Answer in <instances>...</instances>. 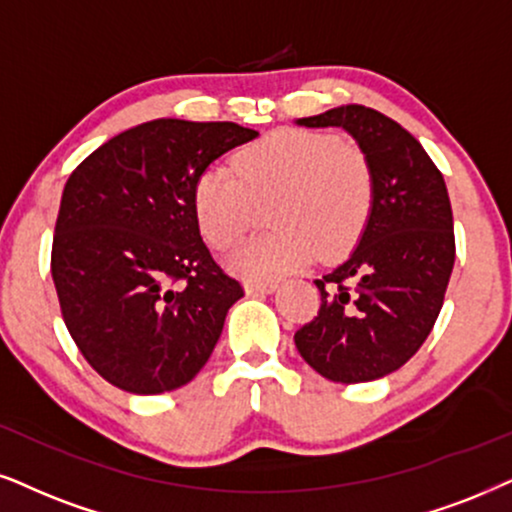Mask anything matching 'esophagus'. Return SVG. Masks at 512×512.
<instances>
[{"mask_svg": "<svg viewBox=\"0 0 512 512\" xmlns=\"http://www.w3.org/2000/svg\"><path fill=\"white\" fill-rule=\"evenodd\" d=\"M276 283L274 281H245V293L248 295H267L274 293Z\"/></svg>", "mask_w": 512, "mask_h": 512, "instance_id": "1", "label": "esophagus"}]
</instances>
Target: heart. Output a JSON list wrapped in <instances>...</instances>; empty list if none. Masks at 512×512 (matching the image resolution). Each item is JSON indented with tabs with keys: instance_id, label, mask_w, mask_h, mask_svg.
Returning <instances> with one entry per match:
<instances>
[{
	"instance_id": "1",
	"label": "heart",
	"mask_w": 512,
	"mask_h": 512,
	"mask_svg": "<svg viewBox=\"0 0 512 512\" xmlns=\"http://www.w3.org/2000/svg\"><path fill=\"white\" fill-rule=\"evenodd\" d=\"M269 234L250 238L229 267L250 281L288 274L316 255L333 260L359 241L373 208V172L352 141L309 129H278L236 155L234 167L212 165L193 189L203 236L217 250L241 241L267 203Z\"/></svg>"
}]
</instances>
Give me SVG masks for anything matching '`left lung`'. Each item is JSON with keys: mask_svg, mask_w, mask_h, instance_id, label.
I'll return each mask as SVG.
<instances>
[{"mask_svg": "<svg viewBox=\"0 0 512 512\" xmlns=\"http://www.w3.org/2000/svg\"><path fill=\"white\" fill-rule=\"evenodd\" d=\"M297 125L352 134L373 172V208L352 255L314 281L319 314L295 347L333 383H368L404 366L435 326L456 260L449 193L418 139L373 108L349 103Z\"/></svg>", "mask_w": 512, "mask_h": 512, "instance_id": "8db88e82", "label": "left lung"}]
</instances>
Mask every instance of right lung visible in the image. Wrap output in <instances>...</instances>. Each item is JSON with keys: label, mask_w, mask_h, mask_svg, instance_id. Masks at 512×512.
Segmentation results:
<instances>
[{"label": "right lung", "mask_w": 512, "mask_h": 512, "mask_svg": "<svg viewBox=\"0 0 512 512\" xmlns=\"http://www.w3.org/2000/svg\"><path fill=\"white\" fill-rule=\"evenodd\" d=\"M236 122H144L96 148L61 196L51 276L75 345L132 394L177 390L210 359L243 297L203 243L193 189L231 148Z\"/></svg>", "instance_id": "obj_1"}]
</instances>
